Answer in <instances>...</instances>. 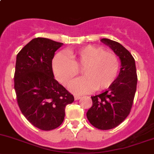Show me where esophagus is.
<instances>
[{"mask_svg": "<svg viewBox=\"0 0 154 154\" xmlns=\"http://www.w3.org/2000/svg\"><path fill=\"white\" fill-rule=\"evenodd\" d=\"M80 98H81V97L79 96V95H74V99L75 100H79Z\"/></svg>", "mask_w": 154, "mask_h": 154, "instance_id": "1", "label": "esophagus"}]
</instances>
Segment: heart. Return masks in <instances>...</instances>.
Instances as JSON below:
<instances>
[{
  "instance_id": "b5f03b06",
  "label": "heart",
  "mask_w": 154,
  "mask_h": 154,
  "mask_svg": "<svg viewBox=\"0 0 154 154\" xmlns=\"http://www.w3.org/2000/svg\"><path fill=\"white\" fill-rule=\"evenodd\" d=\"M83 68V75L70 84L69 89L75 94H83L95 89L102 91L110 87L118 76L120 68L119 57L103 47L88 45L68 53L56 55L53 69L56 79L66 86Z\"/></svg>"
}]
</instances>
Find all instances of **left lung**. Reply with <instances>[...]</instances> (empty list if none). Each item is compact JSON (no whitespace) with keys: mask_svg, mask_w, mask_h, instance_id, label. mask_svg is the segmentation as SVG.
Here are the masks:
<instances>
[{"mask_svg":"<svg viewBox=\"0 0 154 154\" xmlns=\"http://www.w3.org/2000/svg\"><path fill=\"white\" fill-rule=\"evenodd\" d=\"M121 60L120 74L105 92L91 96L92 105L86 117L89 123L98 129L107 130L117 127L128 117L136 92L137 77L135 62L129 50L118 42L103 38Z\"/></svg>","mask_w":154,"mask_h":154,"instance_id":"obj_1","label":"left lung"}]
</instances>
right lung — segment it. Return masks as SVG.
<instances>
[{
    "label": "right lung",
    "mask_w": 154,
    "mask_h": 154,
    "mask_svg": "<svg viewBox=\"0 0 154 154\" xmlns=\"http://www.w3.org/2000/svg\"><path fill=\"white\" fill-rule=\"evenodd\" d=\"M62 44L37 37L16 56L14 89L18 105L33 126L44 131L59 127L65 118V107L74 101L53 75L52 60Z\"/></svg>",
    "instance_id": "right-lung-1"
}]
</instances>
